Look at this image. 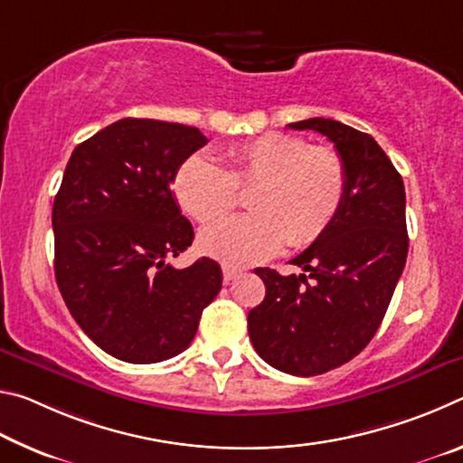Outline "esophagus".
Segmentation results:
<instances>
[{
    "label": "esophagus",
    "mask_w": 463,
    "mask_h": 463,
    "mask_svg": "<svg viewBox=\"0 0 463 463\" xmlns=\"http://www.w3.org/2000/svg\"><path fill=\"white\" fill-rule=\"evenodd\" d=\"M241 276V269L232 268V265H222V278H224V284H231L232 279H237Z\"/></svg>",
    "instance_id": "1"
}]
</instances>
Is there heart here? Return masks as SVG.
I'll return each mask as SVG.
<instances>
[{"instance_id":"1","label":"heart","mask_w":463,"mask_h":463,"mask_svg":"<svg viewBox=\"0 0 463 463\" xmlns=\"http://www.w3.org/2000/svg\"><path fill=\"white\" fill-rule=\"evenodd\" d=\"M254 185L251 214L206 226L200 249L229 265L261 263L281 247L304 249L323 237L347 194V169L328 146L307 138L265 132L222 153V167L194 155L177 167L171 190L179 208L206 224L228 213L236 190Z\"/></svg>"}]
</instances>
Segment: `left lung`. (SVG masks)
<instances>
[{
  "instance_id": "8db88e82",
  "label": "left lung",
  "mask_w": 463,
  "mask_h": 463,
  "mask_svg": "<svg viewBox=\"0 0 463 463\" xmlns=\"http://www.w3.org/2000/svg\"><path fill=\"white\" fill-rule=\"evenodd\" d=\"M288 127L331 140L347 169V194L323 237L292 260L308 273L255 269L265 298L247 325L260 357L308 378L347 364L378 331L409 253L406 194L401 174L365 132L331 118Z\"/></svg>"
}]
</instances>
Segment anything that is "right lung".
Returning <instances> with one entry per match:
<instances>
[{"label":"right lung","mask_w":463,"mask_h":463,"mask_svg":"<svg viewBox=\"0 0 463 463\" xmlns=\"http://www.w3.org/2000/svg\"><path fill=\"white\" fill-rule=\"evenodd\" d=\"M206 143L194 127L122 118L75 146L54 195L62 300L83 333L122 362L182 354L222 288L214 260L202 257L185 269L167 263L194 241L169 185Z\"/></svg>","instance_id":"obj_1"}]
</instances>
